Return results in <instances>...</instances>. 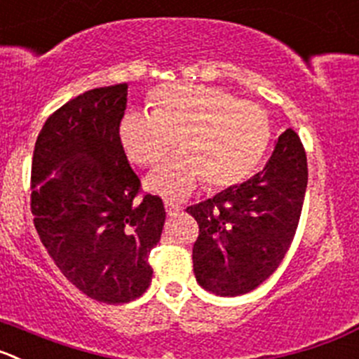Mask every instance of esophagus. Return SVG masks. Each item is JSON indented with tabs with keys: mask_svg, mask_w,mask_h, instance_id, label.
I'll list each match as a JSON object with an SVG mask.
<instances>
[{
	"mask_svg": "<svg viewBox=\"0 0 359 359\" xmlns=\"http://www.w3.org/2000/svg\"><path fill=\"white\" fill-rule=\"evenodd\" d=\"M164 209H166V214H168V216H177V214L182 210V207L177 205V203L173 202H164Z\"/></svg>",
	"mask_w": 359,
	"mask_h": 359,
	"instance_id": "34e87169",
	"label": "esophagus"
}]
</instances>
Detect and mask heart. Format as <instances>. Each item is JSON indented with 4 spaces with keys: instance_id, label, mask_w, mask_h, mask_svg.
<instances>
[{
    "instance_id": "heart-1",
    "label": "heart",
    "mask_w": 359,
    "mask_h": 359,
    "mask_svg": "<svg viewBox=\"0 0 359 359\" xmlns=\"http://www.w3.org/2000/svg\"><path fill=\"white\" fill-rule=\"evenodd\" d=\"M150 115L127 113L118 142L133 164L154 166L179 152L145 180L147 189L166 198H184L205 184L226 189L255 172L271 142L267 113L232 93L195 83H170L150 92Z\"/></svg>"
}]
</instances>
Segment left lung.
<instances>
[{
	"label": "left lung",
	"mask_w": 359,
	"mask_h": 359,
	"mask_svg": "<svg viewBox=\"0 0 359 359\" xmlns=\"http://www.w3.org/2000/svg\"><path fill=\"white\" fill-rule=\"evenodd\" d=\"M306 154L296 130L280 134L262 172L187 207L200 226L193 271L216 296L248 294L280 266L299 223Z\"/></svg>",
	"instance_id": "left-lung-1"
}]
</instances>
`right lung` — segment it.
I'll return each instance as SVG.
<instances>
[{"label":"right lung","mask_w":359,"mask_h":359,"mask_svg":"<svg viewBox=\"0 0 359 359\" xmlns=\"http://www.w3.org/2000/svg\"><path fill=\"white\" fill-rule=\"evenodd\" d=\"M127 85L93 88L56 109L32 163V212L63 276L100 303H129L152 281L149 255L163 233L159 196L140 191L118 142Z\"/></svg>","instance_id":"obj_1"}]
</instances>
